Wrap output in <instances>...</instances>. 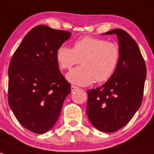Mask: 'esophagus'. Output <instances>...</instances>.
Instances as JSON below:
<instances>
[{
    "label": "esophagus",
    "mask_w": 154,
    "mask_h": 154,
    "mask_svg": "<svg viewBox=\"0 0 154 154\" xmlns=\"http://www.w3.org/2000/svg\"><path fill=\"white\" fill-rule=\"evenodd\" d=\"M78 89H79V88H78V87H76V86H74V85H72V86H71V91H72V92L75 91V90H78Z\"/></svg>",
    "instance_id": "34e87169"
}]
</instances>
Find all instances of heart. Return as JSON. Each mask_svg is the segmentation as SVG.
<instances>
[{"label":"heart","instance_id":"1","mask_svg":"<svg viewBox=\"0 0 154 154\" xmlns=\"http://www.w3.org/2000/svg\"><path fill=\"white\" fill-rule=\"evenodd\" d=\"M120 50L118 44L102 38L85 36L74 42L73 48L58 47L56 59L63 69H70L82 61V66L66 75L69 82L81 86L107 82L118 66Z\"/></svg>","mask_w":154,"mask_h":154}]
</instances>
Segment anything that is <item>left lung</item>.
<instances>
[{
	"instance_id": "obj_1",
	"label": "left lung",
	"mask_w": 154,
	"mask_h": 154,
	"mask_svg": "<svg viewBox=\"0 0 154 154\" xmlns=\"http://www.w3.org/2000/svg\"><path fill=\"white\" fill-rule=\"evenodd\" d=\"M117 35L120 58L115 72L99 88L88 90L87 115L99 131L115 132L125 126L140 107L146 79V65L134 38L125 30Z\"/></svg>"
}]
</instances>
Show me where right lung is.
Masks as SVG:
<instances>
[{
    "label": "right lung",
    "instance_id": "1",
    "mask_svg": "<svg viewBox=\"0 0 154 154\" xmlns=\"http://www.w3.org/2000/svg\"><path fill=\"white\" fill-rule=\"evenodd\" d=\"M71 33L38 25L25 35L9 63L8 102L15 118L43 134L59 117L71 85L58 67L56 51Z\"/></svg>",
    "mask_w": 154,
    "mask_h": 154
}]
</instances>
